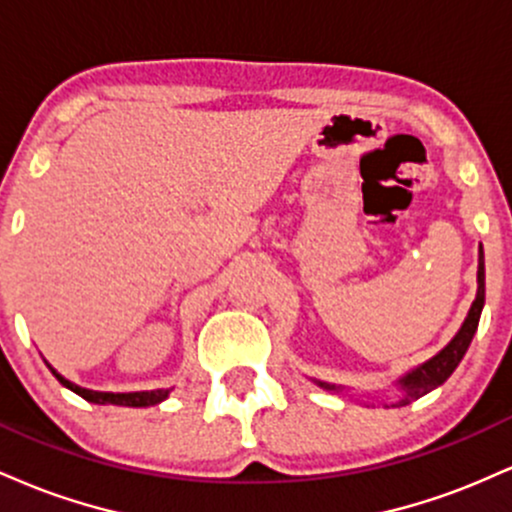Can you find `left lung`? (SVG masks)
<instances>
[{
	"label": "left lung",
	"mask_w": 512,
	"mask_h": 512,
	"mask_svg": "<svg viewBox=\"0 0 512 512\" xmlns=\"http://www.w3.org/2000/svg\"><path fill=\"white\" fill-rule=\"evenodd\" d=\"M481 305H484V257L479 260V289H477V298H474L472 308H469V315L467 320H464L462 330L455 334V339L445 346L443 351H440L438 356H433L431 361H426L424 366H419L416 370H411V373L404 375L402 380H399V387H402L404 395L397 399L392 407H404V404H411L414 399L424 397L426 392L436 390L438 385H443L445 380L450 378L452 370L457 368V363L462 361L464 351H467L469 342H472L474 332H477V325H479V315H481ZM317 385L325 387V390H334V392H342V387H334L330 383H320V380H315Z\"/></svg>",
	"instance_id": "left-lung-1"
}]
</instances>
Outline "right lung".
Returning <instances> with one entry per match:
<instances>
[{
    "instance_id": "right-lung-1",
    "label": "right lung",
    "mask_w": 512,
    "mask_h": 512,
    "mask_svg": "<svg viewBox=\"0 0 512 512\" xmlns=\"http://www.w3.org/2000/svg\"><path fill=\"white\" fill-rule=\"evenodd\" d=\"M52 370V368H50ZM52 375H55L57 380H60L62 385H67L69 390H74L76 395H81L88 402L93 404H122V407H151V404H158L163 402V399L168 397V390H151V392H127V395H113V392H93V390H84V387L69 383V380H64L57 370H52Z\"/></svg>"
}]
</instances>
